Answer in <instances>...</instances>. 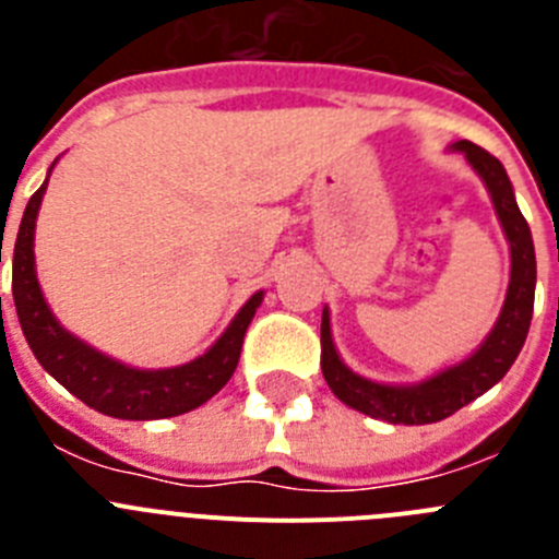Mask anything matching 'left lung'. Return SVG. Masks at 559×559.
<instances>
[{
    "label": "left lung",
    "instance_id": "left-lung-1",
    "mask_svg": "<svg viewBox=\"0 0 559 559\" xmlns=\"http://www.w3.org/2000/svg\"><path fill=\"white\" fill-rule=\"evenodd\" d=\"M451 151L464 153V159L471 162L478 179L484 181L490 192L496 215L501 221V229L510 243V288L507 299L498 313L496 324L487 333V338L478 344L473 355L464 360L445 367L442 372L419 383H378L353 369L341 360L338 349L330 333V310L322 313V372L328 386L333 389L341 403H347L355 412L367 414L372 419H383L392 426H428L439 419L451 417L462 406L481 397L487 389H492L503 374L510 372L521 353L526 333L532 324V310H535V283H537V263H535V243L526 218L518 210L515 190L496 156L473 145L467 140L453 142Z\"/></svg>",
    "mask_w": 559,
    "mask_h": 559
}]
</instances>
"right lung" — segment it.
Masks as SVG:
<instances>
[{"label":"right lung","mask_w":559,"mask_h":559,"mask_svg":"<svg viewBox=\"0 0 559 559\" xmlns=\"http://www.w3.org/2000/svg\"><path fill=\"white\" fill-rule=\"evenodd\" d=\"M56 167V162H52ZM49 167V173H52ZM49 181V176H47ZM47 181L27 201L13 246V305L29 349L63 389L88 408L117 419H165L204 406L229 383L240 360L243 335L263 302L257 290L215 344L199 358L170 369H136L69 333L49 310L36 274V218Z\"/></svg>","instance_id":"add662e5"}]
</instances>
